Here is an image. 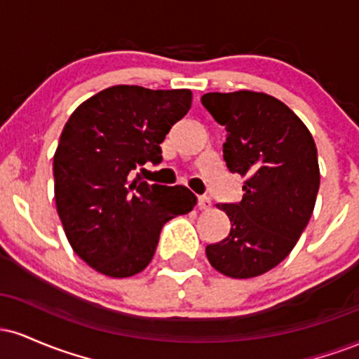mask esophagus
Masks as SVG:
<instances>
[{
	"instance_id": "esophagus-1",
	"label": "esophagus",
	"mask_w": 359,
	"mask_h": 359,
	"mask_svg": "<svg viewBox=\"0 0 359 359\" xmlns=\"http://www.w3.org/2000/svg\"><path fill=\"white\" fill-rule=\"evenodd\" d=\"M197 205H199V209H203V211H208V209L211 208V199H209L208 196H199V199H197Z\"/></svg>"
}]
</instances>
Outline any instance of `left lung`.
Instances as JSON below:
<instances>
[{
  "label": "left lung",
  "instance_id": "8db88e82",
  "mask_svg": "<svg viewBox=\"0 0 359 359\" xmlns=\"http://www.w3.org/2000/svg\"><path fill=\"white\" fill-rule=\"evenodd\" d=\"M201 102L224 126L228 170L246 177L240 203L216 204L231 229L205 246V255L226 277H258L287 258L314 211L320 179L314 138L294 111L269 94L208 93Z\"/></svg>",
  "mask_w": 359,
  "mask_h": 359
}]
</instances>
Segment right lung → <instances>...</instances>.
I'll return each instance as SVG.
<instances>
[{"label":"right lung","instance_id":"add662e5","mask_svg":"<svg viewBox=\"0 0 359 359\" xmlns=\"http://www.w3.org/2000/svg\"><path fill=\"white\" fill-rule=\"evenodd\" d=\"M191 104L189 89L113 86L65 123L53 155L57 212L72 250L90 269L113 278L140 273L154 258L163 224L196 205L184 185L133 179L137 168L162 162L160 143Z\"/></svg>","mask_w":359,"mask_h":359}]
</instances>
